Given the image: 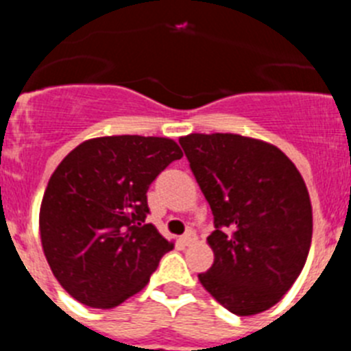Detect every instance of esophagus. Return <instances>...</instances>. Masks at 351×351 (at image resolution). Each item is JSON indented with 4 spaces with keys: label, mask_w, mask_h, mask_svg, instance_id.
I'll return each instance as SVG.
<instances>
[{
    "label": "esophagus",
    "mask_w": 351,
    "mask_h": 351,
    "mask_svg": "<svg viewBox=\"0 0 351 351\" xmlns=\"http://www.w3.org/2000/svg\"><path fill=\"white\" fill-rule=\"evenodd\" d=\"M195 239H197V236L194 234V232H192V230H189V232H185V234L182 236V238H180V241L183 243V245H192V243H195Z\"/></svg>",
    "instance_id": "esophagus-1"
}]
</instances>
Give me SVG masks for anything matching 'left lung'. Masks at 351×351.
I'll return each mask as SVG.
<instances>
[{
	"label": "left lung",
	"mask_w": 351,
	"mask_h": 351,
	"mask_svg": "<svg viewBox=\"0 0 351 351\" xmlns=\"http://www.w3.org/2000/svg\"><path fill=\"white\" fill-rule=\"evenodd\" d=\"M213 213L215 261L199 282L230 313H262L289 292L308 258L313 213L292 160L274 145L215 132L180 138Z\"/></svg>",
	"instance_id": "left-lung-1"
}]
</instances>
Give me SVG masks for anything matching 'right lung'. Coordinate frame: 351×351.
<instances>
[{
  "label": "right lung",
  "instance_id": "1",
  "mask_svg": "<svg viewBox=\"0 0 351 351\" xmlns=\"http://www.w3.org/2000/svg\"><path fill=\"white\" fill-rule=\"evenodd\" d=\"M183 152L169 138H93L73 148L49 180L40 208L43 254L62 289L108 309L140 292L173 243L148 213L147 191Z\"/></svg>",
  "mask_w": 351,
  "mask_h": 351
}]
</instances>
